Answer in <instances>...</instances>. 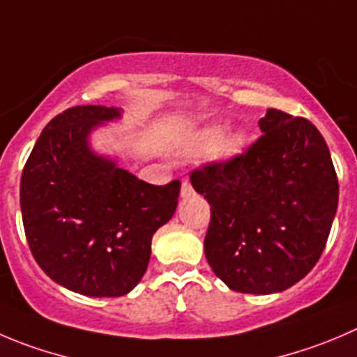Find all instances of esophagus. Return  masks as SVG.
<instances>
[{"label":"esophagus","mask_w":357,"mask_h":357,"mask_svg":"<svg viewBox=\"0 0 357 357\" xmlns=\"http://www.w3.org/2000/svg\"><path fill=\"white\" fill-rule=\"evenodd\" d=\"M182 196H191L192 192H195V189H192V185H191V182L189 181H184L182 182Z\"/></svg>","instance_id":"34e87169"}]
</instances>
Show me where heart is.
Instances as JSON below:
<instances>
[{
    "mask_svg": "<svg viewBox=\"0 0 357 357\" xmlns=\"http://www.w3.org/2000/svg\"><path fill=\"white\" fill-rule=\"evenodd\" d=\"M220 138H222V131L220 130H215V128H213V130H206L202 137V147L205 149V151H212V149H215L217 145H219ZM240 149H242V138L235 135V137H227L226 140L220 144L219 152L222 155H227V158H229V155L238 154Z\"/></svg>",
    "mask_w": 357,
    "mask_h": 357,
    "instance_id": "heart-1",
    "label": "heart"
}]
</instances>
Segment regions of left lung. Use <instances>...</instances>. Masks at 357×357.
Returning <instances> with one entry per match:
<instances>
[{"mask_svg": "<svg viewBox=\"0 0 357 357\" xmlns=\"http://www.w3.org/2000/svg\"><path fill=\"white\" fill-rule=\"evenodd\" d=\"M259 128L242 154L191 172L210 203L206 261L229 289L247 294L300 282L321 257L338 206L337 172L317 128L275 108Z\"/></svg>", "mask_w": 357, "mask_h": 357, "instance_id": "1", "label": "left lung"}]
</instances>
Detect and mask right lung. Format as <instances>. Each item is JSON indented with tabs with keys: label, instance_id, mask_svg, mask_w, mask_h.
<instances>
[{
	"label": "right lung",
	"instance_id": "add662e5",
	"mask_svg": "<svg viewBox=\"0 0 357 357\" xmlns=\"http://www.w3.org/2000/svg\"><path fill=\"white\" fill-rule=\"evenodd\" d=\"M121 117L103 105L57 114L20 176V210L38 266L66 289L96 298L130 293L151 259L154 233L175 213L181 182L152 185L94 154L87 137Z\"/></svg>",
	"mask_w": 357,
	"mask_h": 357
}]
</instances>
